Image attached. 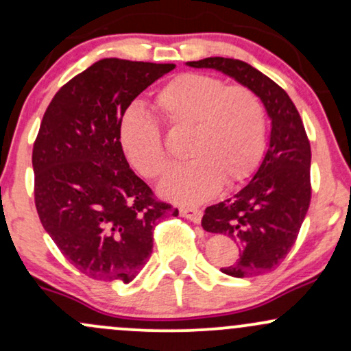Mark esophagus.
I'll use <instances>...</instances> for the list:
<instances>
[{
	"label": "esophagus",
	"mask_w": 351,
	"mask_h": 351,
	"mask_svg": "<svg viewBox=\"0 0 351 351\" xmlns=\"http://www.w3.org/2000/svg\"><path fill=\"white\" fill-rule=\"evenodd\" d=\"M180 215L189 221H193V223H199L203 213L198 208H180Z\"/></svg>",
	"instance_id": "esophagus-1"
}]
</instances>
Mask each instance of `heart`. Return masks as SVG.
I'll return each mask as SVG.
<instances>
[{"instance_id": "heart-1", "label": "heart", "mask_w": 351, "mask_h": 351, "mask_svg": "<svg viewBox=\"0 0 351 351\" xmlns=\"http://www.w3.org/2000/svg\"><path fill=\"white\" fill-rule=\"evenodd\" d=\"M153 107L170 132H188V163L163 181L162 195L181 204L203 203L221 184L241 183L256 171L265 152L267 117L264 102L247 86L184 72L156 92ZM128 162L148 180L170 167L162 132L150 117L130 112L120 125Z\"/></svg>"}]
</instances>
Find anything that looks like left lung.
Wrapping results in <instances>:
<instances>
[{"instance_id":"obj_1","label":"left lung","mask_w":351,"mask_h":351,"mask_svg":"<svg viewBox=\"0 0 351 351\" xmlns=\"http://www.w3.org/2000/svg\"><path fill=\"white\" fill-rule=\"evenodd\" d=\"M209 67L252 88L272 120L271 142L254 178L232 198L208 206L204 231L232 237L241 256L221 271L231 277H252L277 269L299 236L312 198L310 142L292 99L251 64L231 58L188 62Z\"/></svg>"}]
</instances>
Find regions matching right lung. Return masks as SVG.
Instances as JSON below:
<instances>
[{
    "instance_id": "right-lung-1",
    "label": "right lung",
    "mask_w": 351,
    "mask_h": 351,
    "mask_svg": "<svg viewBox=\"0 0 351 351\" xmlns=\"http://www.w3.org/2000/svg\"><path fill=\"white\" fill-rule=\"evenodd\" d=\"M175 64L100 59L59 88L33 147L34 203L59 251L95 280L128 284L153 249V229L178 209L135 175L120 143L125 110Z\"/></svg>"
}]
</instances>
